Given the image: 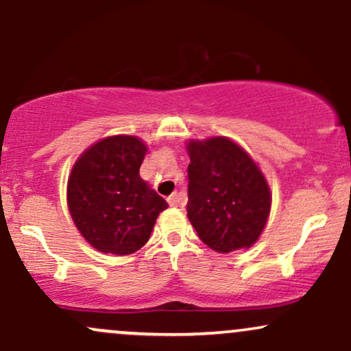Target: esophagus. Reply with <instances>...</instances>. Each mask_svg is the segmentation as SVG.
<instances>
[{
  "instance_id": "obj_1",
  "label": "esophagus",
  "mask_w": 351,
  "mask_h": 351,
  "mask_svg": "<svg viewBox=\"0 0 351 351\" xmlns=\"http://www.w3.org/2000/svg\"><path fill=\"white\" fill-rule=\"evenodd\" d=\"M168 203H170V206H178V204H180V195H178V193H173L171 196H168Z\"/></svg>"
}]
</instances>
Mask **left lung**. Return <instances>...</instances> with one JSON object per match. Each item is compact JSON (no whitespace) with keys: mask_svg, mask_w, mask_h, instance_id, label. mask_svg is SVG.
<instances>
[{"mask_svg":"<svg viewBox=\"0 0 351 351\" xmlns=\"http://www.w3.org/2000/svg\"><path fill=\"white\" fill-rule=\"evenodd\" d=\"M188 219L219 254L249 249L263 234L272 193L252 156L228 136L188 140Z\"/></svg>","mask_w":351,"mask_h":351,"instance_id":"left-lung-1","label":"left lung"}]
</instances>
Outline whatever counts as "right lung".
I'll use <instances>...</instances> for the list:
<instances>
[{
	"instance_id": "obj_1",
	"label": "right lung",
	"mask_w": 351,
	"mask_h": 351,
	"mask_svg": "<svg viewBox=\"0 0 351 351\" xmlns=\"http://www.w3.org/2000/svg\"><path fill=\"white\" fill-rule=\"evenodd\" d=\"M147 150L138 136L112 135L90 145L72 167L67 180L71 217L84 239L100 252H136L168 208L140 176Z\"/></svg>"
}]
</instances>
